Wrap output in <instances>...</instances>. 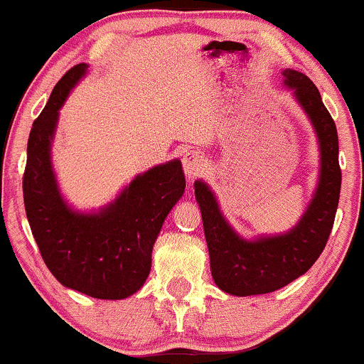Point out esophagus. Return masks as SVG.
<instances>
[{
    "instance_id": "obj_1",
    "label": "esophagus",
    "mask_w": 364,
    "mask_h": 364,
    "mask_svg": "<svg viewBox=\"0 0 364 364\" xmlns=\"http://www.w3.org/2000/svg\"><path fill=\"white\" fill-rule=\"evenodd\" d=\"M181 162L188 178L198 176L203 171V168H205V159H203L202 154L196 152V150H188V152L183 154Z\"/></svg>"
}]
</instances>
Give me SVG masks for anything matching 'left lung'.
<instances>
[{"label": "left lung", "mask_w": 364, "mask_h": 364, "mask_svg": "<svg viewBox=\"0 0 364 364\" xmlns=\"http://www.w3.org/2000/svg\"><path fill=\"white\" fill-rule=\"evenodd\" d=\"M282 75L284 85L294 90L315 128L321 156L318 186L298 225L286 235L243 240L220 214L210 188L195 183L212 277L220 289L235 296L274 292L308 272L327 245L339 203L342 174L336 123L306 75L296 70H284Z\"/></svg>", "instance_id": "1"}]
</instances>
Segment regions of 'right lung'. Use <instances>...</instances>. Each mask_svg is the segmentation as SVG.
<instances>
[{"instance_id":"obj_1","label":"right lung","mask_w":364,"mask_h":364,"mask_svg":"<svg viewBox=\"0 0 364 364\" xmlns=\"http://www.w3.org/2000/svg\"><path fill=\"white\" fill-rule=\"evenodd\" d=\"M87 65L73 66L53 89L27 144L23 203L43 260L63 286L97 299H124L144 286L164 219L185 191L181 161L139 174L97 214L72 210L58 190L51 141L60 107Z\"/></svg>"}]
</instances>
